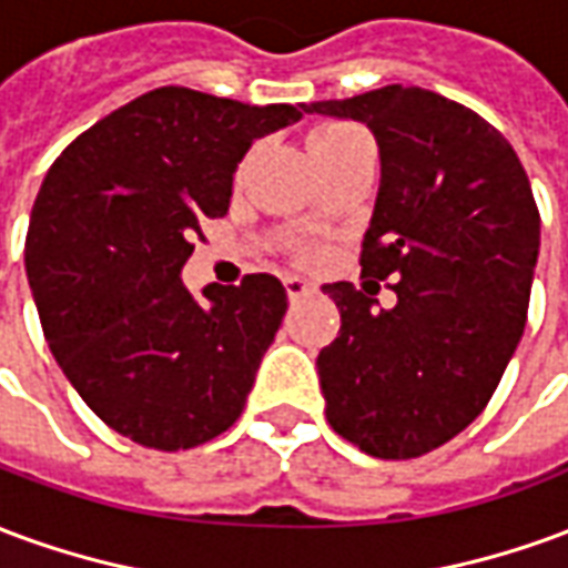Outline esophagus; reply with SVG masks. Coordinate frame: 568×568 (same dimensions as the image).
<instances>
[{"label":"esophagus","instance_id":"1","mask_svg":"<svg viewBox=\"0 0 568 568\" xmlns=\"http://www.w3.org/2000/svg\"><path fill=\"white\" fill-rule=\"evenodd\" d=\"M316 292V285L304 280V276H285V295L288 301H301V297H307Z\"/></svg>","mask_w":568,"mask_h":568}]
</instances>
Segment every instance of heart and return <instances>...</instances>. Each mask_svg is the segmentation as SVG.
<instances>
[{"mask_svg":"<svg viewBox=\"0 0 568 568\" xmlns=\"http://www.w3.org/2000/svg\"><path fill=\"white\" fill-rule=\"evenodd\" d=\"M353 136H358V130L349 128V124H322V128L313 130L310 149H313V154H322V151H332L337 145H344Z\"/></svg>","mask_w":568,"mask_h":568,"instance_id":"heart-1","label":"heart"}]
</instances>
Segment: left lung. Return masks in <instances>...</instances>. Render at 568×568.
Masks as SVG:
<instances>
[{
	"instance_id": "1",
	"label": "left lung",
	"mask_w": 568,
	"mask_h": 568,
	"mask_svg": "<svg viewBox=\"0 0 568 568\" xmlns=\"http://www.w3.org/2000/svg\"><path fill=\"white\" fill-rule=\"evenodd\" d=\"M304 112L374 133L362 276L398 295L381 310L353 283L322 285L341 307L316 358L325 417L371 456H423L487 407L524 337L541 246L532 185L499 130L440 93L389 84Z\"/></svg>"
}]
</instances>
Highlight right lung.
I'll use <instances>...</instances> for the list:
<instances>
[{
	"mask_svg": "<svg viewBox=\"0 0 568 568\" xmlns=\"http://www.w3.org/2000/svg\"><path fill=\"white\" fill-rule=\"evenodd\" d=\"M158 88L97 121L44 175L27 234V280L44 341L105 426L154 450H187L246 407L288 297L271 273L182 283L203 215L222 219L252 142L301 121Z\"/></svg>",
	"mask_w": 568,
	"mask_h": 568,
	"instance_id": "obj_1",
	"label": "right lung"
}]
</instances>
